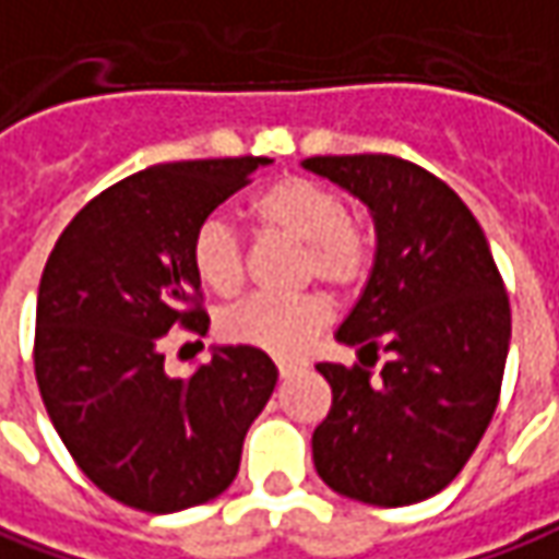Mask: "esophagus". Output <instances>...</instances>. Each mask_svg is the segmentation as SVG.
I'll list each match as a JSON object with an SVG mask.
<instances>
[{"instance_id": "1", "label": "esophagus", "mask_w": 559, "mask_h": 559, "mask_svg": "<svg viewBox=\"0 0 559 559\" xmlns=\"http://www.w3.org/2000/svg\"><path fill=\"white\" fill-rule=\"evenodd\" d=\"M299 371V361H287V358H281L278 361V374L287 380V377H294Z\"/></svg>"}]
</instances>
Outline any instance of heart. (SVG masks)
Returning a JSON list of instances; mask_svg holds the SVG:
<instances>
[{
	"mask_svg": "<svg viewBox=\"0 0 559 559\" xmlns=\"http://www.w3.org/2000/svg\"><path fill=\"white\" fill-rule=\"evenodd\" d=\"M250 216L262 231L302 247V278L331 287H353L371 265V231L346 216V201L331 185L284 176L265 185L250 201ZM191 269L206 290L235 294L243 281V247L231 225L206 219L191 238ZM331 309L321 294L269 297L253 294L222 309L219 334L228 343L253 346L272 356H294L328 324Z\"/></svg>",
	"mask_w": 559,
	"mask_h": 559,
	"instance_id": "b5f03b06",
	"label": "heart"
}]
</instances>
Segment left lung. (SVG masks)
Returning a JSON list of instances; mask_svg holds the SVG:
<instances>
[{"instance_id": "left-lung-1", "label": "left lung", "mask_w": 559, "mask_h": 559, "mask_svg": "<svg viewBox=\"0 0 559 559\" xmlns=\"http://www.w3.org/2000/svg\"><path fill=\"white\" fill-rule=\"evenodd\" d=\"M374 219V265L337 343L386 353L380 374L316 365L331 412L312 433L318 476L374 508L442 491L489 427L510 349V306L489 241L464 201L390 154L306 157ZM361 365H368L358 356Z\"/></svg>"}]
</instances>
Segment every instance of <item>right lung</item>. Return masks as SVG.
<instances>
[{"label": "right lung", "mask_w": 559, "mask_h": 559, "mask_svg": "<svg viewBox=\"0 0 559 559\" xmlns=\"http://www.w3.org/2000/svg\"><path fill=\"white\" fill-rule=\"evenodd\" d=\"M269 157L147 166L88 201L51 250L36 297V383L80 471L126 508L213 501L241 467L243 436L278 383L253 346H213L169 377L160 343L206 334L191 238Z\"/></svg>", "instance_id": "1"}]
</instances>
